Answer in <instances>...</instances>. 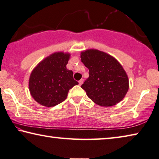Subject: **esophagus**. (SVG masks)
Masks as SVG:
<instances>
[{
	"label": "esophagus",
	"mask_w": 159,
	"mask_h": 159,
	"mask_svg": "<svg viewBox=\"0 0 159 159\" xmlns=\"http://www.w3.org/2000/svg\"><path fill=\"white\" fill-rule=\"evenodd\" d=\"M83 81H84V80H83V79L80 80V81H79V84H80V85H82V83H83Z\"/></svg>",
	"instance_id": "obj_1"
}]
</instances>
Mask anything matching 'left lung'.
<instances>
[{"instance_id": "8db88e82", "label": "left lung", "mask_w": 159, "mask_h": 159, "mask_svg": "<svg viewBox=\"0 0 159 159\" xmlns=\"http://www.w3.org/2000/svg\"><path fill=\"white\" fill-rule=\"evenodd\" d=\"M81 61L89 75L81 87L91 100L101 106H111L123 99L129 81L117 60L104 52L90 49L81 53Z\"/></svg>"}]
</instances>
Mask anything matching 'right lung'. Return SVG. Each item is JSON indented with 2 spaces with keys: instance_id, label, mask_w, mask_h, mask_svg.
Returning a JSON list of instances; mask_svg holds the SVG:
<instances>
[{
  "instance_id": "1",
  "label": "right lung",
  "mask_w": 159,
  "mask_h": 159,
  "mask_svg": "<svg viewBox=\"0 0 159 159\" xmlns=\"http://www.w3.org/2000/svg\"><path fill=\"white\" fill-rule=\"evenodd\" d=\"M69 57L67 53H55L33 70L29 88L36 102L46 107L55 106L66 100L69 90L78 84L73 72L66 68Z\"/></svg>"
}]
</instances>
